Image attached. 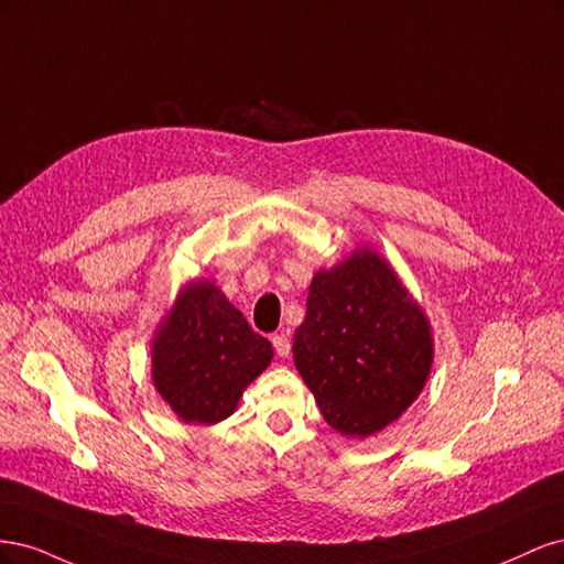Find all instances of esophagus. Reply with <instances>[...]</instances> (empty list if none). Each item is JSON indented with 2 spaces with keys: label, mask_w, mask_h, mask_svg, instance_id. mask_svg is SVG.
<instances>
[{
  "label": "esophagus",
  "mask_w": 564,
  "mask_h": 564,
  "mask_svg": "<svg viewBox=\"0 0 564 564\" xmlns=\"http://www.w3.org/2000/svg\"><path fill=\"white\" fill-rule=\"evenodd\" d=\"M272 348H275L278 357H289V352H292V340H289L286 334H275L272 336Z\"/></svg>",
  "instance_id": "34e87169"
}]
</instances>
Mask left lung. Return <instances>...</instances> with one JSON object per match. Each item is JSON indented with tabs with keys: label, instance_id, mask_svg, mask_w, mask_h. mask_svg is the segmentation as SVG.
I'll return each mask as SVG.
<instances>
[{
	"label": "left lung",
	"instance_id": "8db88e82",
	"mask_svg": "<svg viewBox=\"0 0 564 564\" xmlns=\"http://www.w3.org/2000/svg\"><path fill=\"white\" fill-rule=\"evenodd\" d=\"M305 305L294 362L324 421L348 437L383 431L429 379V319L371 249L319 270Z\"/></svg>",
	"mask_w": 564,
	"mask_h": 564
}]
</instances>
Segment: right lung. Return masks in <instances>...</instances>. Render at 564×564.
<instances>
[{"label": "right lung", "instance_id": "obj_1", "mask_svg": "<svg viewBox=\"0 0 564 564\" xmlns=\"http://www.w3.org/2000/svg\"><path fill=\"white\" fill-rule=\"evenodd\" d=\"M270 360V340L212 282H195L152 344V381L185 423L212 425L235 412Z\"/></svg>", "mask_w": 564, "mask_h": 564}]
</instances>
